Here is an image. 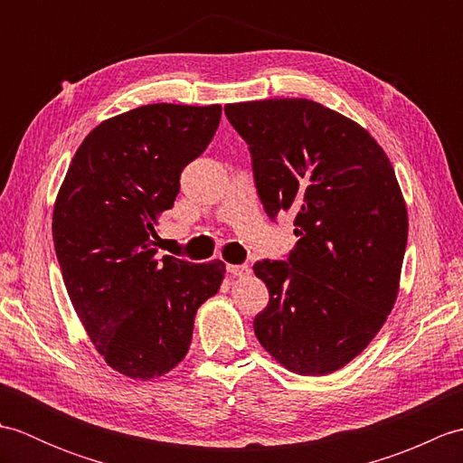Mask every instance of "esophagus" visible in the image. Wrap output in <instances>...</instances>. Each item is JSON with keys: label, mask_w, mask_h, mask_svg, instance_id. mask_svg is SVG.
I'll return each mask as SVG.
<instances>
[{"label": "esophagus", "mask_w": 463, "mask_h": 463, "mask_svg": "<svg viewBox=\"0 0 463 463\" xmlns=\"http://www.w3.org/2000/svg\"><path fill=\"white\" fill-rule=\"evenodd\" d=\"M226 270L234 274V277H247V274L250 272L247 264H226Z\"/></svg>", "instance_id": "34e87169"}]
</instances>
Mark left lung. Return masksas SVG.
Masks as SVG:
<instances>
[{
  "instance_id": "8db88e82",
  "label": "left lung",
  "mask_w": 463,
  "mask_h": 463,
  "mask_svg": "<svg viewBox=\"0 0 463 463\" xmlns=\"http://www.w3.org/2000/svg\"><path fill=\"white\" fill-rule=\"evenodd\" d=\"M249 145L270 219L294 213L288 260H259L269 307L254 318L262 348L300 376H326L368 346L394 308L408 211L376 139L310 99L224 105Z\"/></svg>"
}]
</instances>
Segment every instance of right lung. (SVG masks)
<instances>
[{
    "label": "right lung",
    "instance_id": "right-lung-1",
    "mask_svg": "<svg viewBox=\"0 0 463 463\" xmlns=\"http://www.w3.org/2000/svg\"><path fill=\"white\" fill-rule=\"evenodd\" d=\"M221 105H143L99 123L69 165L53 209V244L73 308L97 352L135 380L173 370L194 314L224 262L156 259V224L181 173L209 146Z\"/></svg>",
    "mask_w": 463,
    "mask_h": 463
}]
</instances>
